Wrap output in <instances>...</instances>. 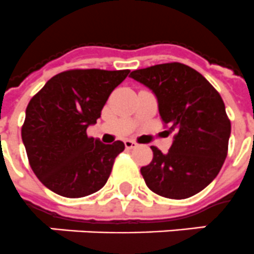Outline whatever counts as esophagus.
I'll use <instances>...</instances> for the list:
<instances>
[{
    "label": "esophagus",
    "mask_w": 254,
    "mask_h": 254,
    "mask_svg": "<svg viewBox=\"0 0 254 254\" xmlns=\"http://www.w3.org/2000/svg\"><path fill=\"white\" fill-rule=\"evenodd\" d=\"M125 145H126V148H127V149H132V148L137 147V143H135L133 140H126Z\"/></svg>",
    "instance_id": "obj_1"
}]
</instances>
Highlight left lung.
Masks as SVG:
<instances>
[{"mask_svg": "<svg viewBox=\"0 0 254 254\" xmlns=\"http://www.w3.org/2000/svg\"><path fill=\"white\" fill-rule=\"evenodd\" d=\"M155 93L164 125L174 140L168 153L151 147L153 159L140 172L152 191L185 199L202 191L222 169L228 152L231 122L216 89L199 72L166 63L131 72Z\"/></svg>", "mask_w": 254, "mask_h": 254, "instance_id": "8db88e82", "label": "left lung"}]
</instances>
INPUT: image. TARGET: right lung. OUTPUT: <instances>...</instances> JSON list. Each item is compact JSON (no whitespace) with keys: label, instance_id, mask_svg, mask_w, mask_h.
<instances>
[{"label":"right lung","instance_id":"right-lung-1","mask_svg":"<svg viewBox=\"0 0 254 254\" xmlns=\"http://www.w3.org/2000/svg\"><path fill=\"white\" fill-rule=\"evenodd\" d=\"M129 70L70 69L54 76L28 102L22 140L39 181L66 198L90 195L110 177L114 160L125 151L117 140L89 137L111 92Z\"/></svg>","mask_w":254,"mask_h":254}]
</instances>
